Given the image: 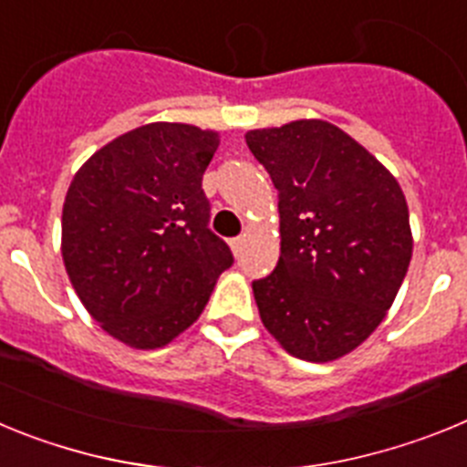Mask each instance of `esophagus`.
<instances>
[{
	"label": "esophagus",
	"instance_id": "1",
	"mask_svg": "<svg viewBox=\"0 0 467 467\" xmlns=\"http://www.w3.org/2000/svg\"><path fill=\"white\" fill-rule=\"evenodd\" d=\"M243 243H245V241H243L241 236H238V238H231V241H229L231 253H234V254H238V253H241V250H243Z\"/></svg>",
	"mask_w": 467,
	"mask_h": 467
}]
</instances>
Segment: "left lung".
<instances>
[{"label": "left lung", "mask_w": 467, "mask_h": 467, "mask_svg": "<svg viewBox=\"0 0 467 467\" xmlns=\"http://www.w3.org/2000/svg\"><path fill=\"white\" fill-rule=\"evenodd\" d=\"M245 142L278 189V266L253 283L264 327L290 356L337 360L381 325L410 269L402 189L320 119L247 130Z\"/></svg>", "instance_id": "8db88e82"}]
</instances>
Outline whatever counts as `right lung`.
Returning a JSON list of instances; mask_svg holds the SVG:
<instances>
[{
	"instance_id": "right-lung-1",
	"label": "right lung",
	"mask_w": 467,
	"mask_h": 467,
	"mask_svg": "<svg viewBox=\"0 0 467 467\" xmlns=\"http://www.w3.org/2000/svg\"><path fill=\"white\" fill-rule=\"evenodd\" d=\"M220 135L147 123L77 171L63 205V262L86 311L130 348H163L198 320L234 264L208 229L203 172Z\"/></svg>"
}]
</instances>
